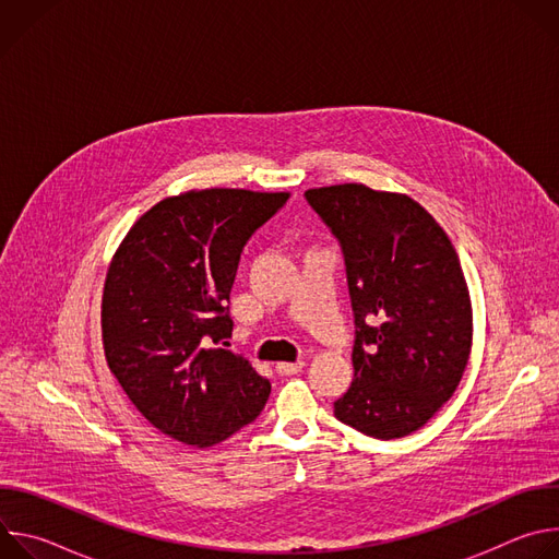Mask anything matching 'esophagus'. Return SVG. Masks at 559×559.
Instances as JSON below:
<instances>
[{
	"label": "esophagus",
	"instance_id": "esophagus-1",
	"mask_svg": "<svg viewBox=\"0 0 559 559\" xmlns=\"http://www.w3.org/2000/svg\"><path fill=\"white\" fill-rule=\"evenodd\" d=\"M302 367H305L302 360H296V362H278V365H276V371H278L281 376H294V373H298Z\"/></svg>",
	"mask_w": 559,
	"mask_h": 559
}]
</instances>
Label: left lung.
Here are the masks:
<instances>
[{
	"mask_svg": "<svg viewBox=\"0 0 559 559\" xmlns=\"http://www.w3.org/2000/svg\"><path fill=\"white\" fill-rule=\"evenodd\" d=\"M305 199L338 238L356 323L354 380L334 416L378 440L405 438L449 401L468 362L473 313L460 259L407 194L343 183Z\"/></svg>",
	"mask_w": 559,
	"mask_h": 559,
	"instance_id": "8db88e82",
	"label": "left lung"
}]
</instances>
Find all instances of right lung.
<instances>
[{"mask_svg": "<svg viewBox=\"0 0 559 559\" xmlns=\"http://www.w3.org/2000/svg\"><path fill=\"white\" fill-rule=\"evenodd\" d=\"M287 199L234 188L168 197L112 257L102 298L108 367L141 416L183 444L214 447L267 403L270 380L223 347L238 259Z\"/></svg>", "mask_w": 559, "mask_h": 559, "instance_id": "right-lung-1", "label": "right lung"}]
</instances>
